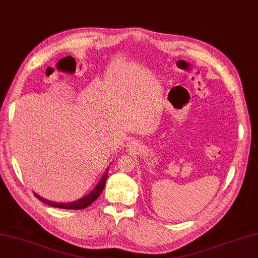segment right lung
<instances>
[{"mask_svg": "<svg viewBox=\"0 0 258 258\" xmlns=\"http://www.w3.org/2000/svg\"><path fill=\"white\" fill-rule=\"evenodd\" d=\"M108 169L106 168L105 173L103 174V176L101 177V179L99 181V183L96 184V186L92 189V191L85 196L84 198L80 199V200H76V201H72V202H53V201H49L47 200V199H43L42 197L38 196L37 193H35L36 198H38L39 200L42 201L43 203H46V205L53 207V208H59V209H67V210H82V209H85L89 207L90 205H92L96 199L100 197V194L102 193L105 185V182H106V176H108Z\"/></svg>", "mask_w": 258, "mask_h": 258, "instance_id": "right-lung-1", "label": "right lung"}]
</instances>
